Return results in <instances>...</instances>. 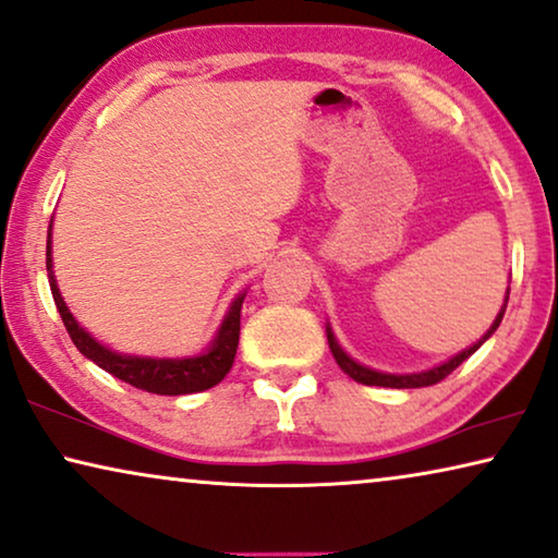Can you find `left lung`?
I'll return each instance as SVG.
<instances>
[{
	"label": "left lung",
	"mask_w": 558,
	"mask_h": 558,
	"mask_svg": "<svg viewBox=\"0 0 558 558\" xmlns=\"http://www.w3.org/2000/svg\"><path fill=\"white\" fill-rule=\"evenodd\" d=\"M508 293H511V288H508ZM506 303H508V298H506ZM506 303H504V308H500L498 318L493 320L490 331L485 333L483 339L475 343V347H470V349H465V351H460L458 356H452L450 361H445V364H439V366H435V368H427V372H420V374H381V372H374V368H366V366L356 364V361L351 359V356L343 354V349L339 347V343H336L333 333H331V328H326V333H328V347H331V354H333V359H336V364H339V366L343 368V372H347V374L351 376V379H356V381H361V384H368V387H391V389L433 387V384L442 381L447 374H452L454 368H458V366L462 364V361H465L468 356H473L475 351L481 349L483 343L490 339L493 331H496V328L500 326V320H504Z\"/></svg>",
	"instance_id": "left-lung-1"
}]
</instances>
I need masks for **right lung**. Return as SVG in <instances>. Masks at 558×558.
Returning a JSON list of instances; mask_svg holds the SVG:
<instances>
[{"mask_svg":"<svg viewBox=\"0 0 558 558\" xmlns=\"http://www.w3.org/2000/svg\"><path fill=\"white\" fill-rule=\"evenodd\" d=\"M47 278H50V290L58 305V313L65 324L70 339L77 347V351L85 359H90L93 364H98L104 372L113 374L116 379H121L131 387L151 391V395H194V391L211 389L215 384L225 379V374L232 368L234 354H238L240 343V308L245 295H240L232 303L230 313L219 326V333L209 351H204L202 356L194 359H141V356H121L116 351L100 347L96 339H90V333H85L73 313L68 311L65 301L60 298V290L54 286L52 276V257H50V238H47Z\"/></svg>","mask_w":558,"mask_h":558,"instance_id":"obj_1","label":"right lung"}]
</instances>
